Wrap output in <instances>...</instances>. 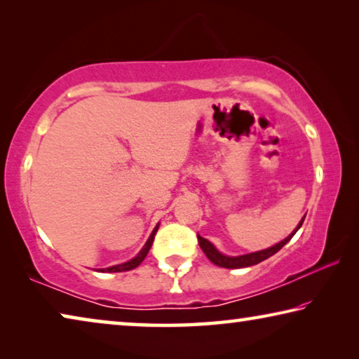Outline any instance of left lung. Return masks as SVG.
<instances>
[{"label": "left lung", "mask_w": 359, "mask_h": 359, "mask_svg": "<svg viewBox=\"0 0 359 359\" xmlns=\"http://www.w3.org/2000/svg\"><path fill=\"white\" fill-rule=\"evenodd\" d=\"M304 218H306V217H302V220L299 222V224H297L293 233H291L288 238H285L282 242H278V244L272 245L269 248H266V250L241 255V257H226V255H223V253L218 252L217 248L212 245L208 239L201 238V236H199V234H198V242H199V247H201L203 252L205 253V257H208L214 264L220 266V267H226V269H239V267H247V266L258 264V263H261V261H264V259H267L269 257H272V255H276L285 244H287V242L291 238H293V236L296 234V231L302 226Z\"/></svg>", "instance_id": "left-lung-1"}]
</instances>
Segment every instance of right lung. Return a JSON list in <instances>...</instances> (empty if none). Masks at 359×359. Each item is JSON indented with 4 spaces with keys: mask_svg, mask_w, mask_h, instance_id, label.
<instances>
[{
    "mask_svg": "<svg viewBox=\"0 0 359 359\" xmlns=\"http://www.w3.org/2000/svg\"><path fill=\"white\" fill-rule=\"evenodd\" d=\"M156 231H158V224L155 226V229L151 231L150 238H149V241H147V242H145V245L142 247V250L139 252L135 258L130 259V261H126V263H123V264H117V266L106 267V269H101V272H123V271H131V269H135V267H137L139 264H141L142 261H144V258L147 257V253H149V250H150V247H151V244H154V239H155Z\"/></svg>",
    "mask_w": 359,
    "mask_h": 359,
    "instance_id": "add662e5",
    "label": "right lung"
}]
</instances>
